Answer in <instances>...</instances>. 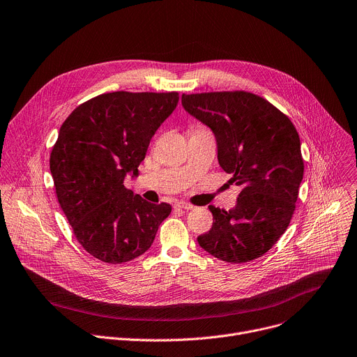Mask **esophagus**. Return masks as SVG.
<instances>
[{"label": "esophagus", "mask_w": 357, "mask_h": 357, "mask_svg": "<svg viewBox=\"0 0 357 357\" xmlns=\"http://www.w3.org/2000/svg\"><path fill=\"white\" fill-rule=\"evenodd\" d=\"M175 208L185 209V211H192V209H193V206L189 205V204H186V202H176V204H175Z\"/></svg>", "instance_id": "esophagus-1"}]
</instances>
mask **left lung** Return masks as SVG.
<instances>
[{"mask_svg":"<svg viewBox=\"0 0 357 357\" xmlns=\"http://www.w3.org/2000/svg\"><path fill=\"white\" fill-rule=\"evenodd\" d=\"M182 107L211 129L220 168L242 186L234 209L209 205L215 222L198 243L223 262L255 261L279 241L295 211L303 179L296 128L245 91L183 93Z\"/></svg>","mask_w":357,"mask_h":357,"instance_id":"obj_1","label":"left lung"}]
</instances>
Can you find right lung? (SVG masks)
Masks as SVG:
<instances>
[{
  "label": "right lung",
  "instance_id": "add662e5",
  "mask_svg": "<svg viewBox=\"0 0 357 357\" xmlns=\"http://www.w3.org/2000/svg\"><path fill=\"white\" fill-rule=\"evenodd\" d=\"M178 101V92L102 93L59 129L50 159L58 202L82 248L105 264L145 253L172 211L134 195L123 181L139 175L152 137Z\"/></svg>",
  "mask_w": 357,
  "mask_h": 357
}]
</instances>
